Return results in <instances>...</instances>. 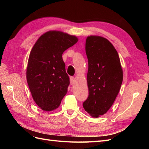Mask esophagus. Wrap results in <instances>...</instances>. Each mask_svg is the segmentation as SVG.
<instances>
[{"mask_svg":"<svg viewBox=\"0 0 149 149\" xmlns=\"http://www.w3.org/2000/svg\"><path fill=\"white\" fill-rule=\"evenodd\" d=\"M74 82H75V80H74V78H73V77H70V84H71V85H73L74 83Z\"/></svg>","mask_w":149,"mask_h":149,"instance_id":"1","label":"esophagus"}]
</instances>
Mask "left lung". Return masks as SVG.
Returning a JSON list of instances; mask_svg holds the SVG:
<instances>
[{"instance_id": "1", "label": "left lung", "mask_w": 149, "mask_h": 149, "mask_svg": "<svg viewBox=\"0 0 149 149\" xmlns=\"http://www.w3.org/2000/svg\"><path fill=\"white\" fill-rule=\"evenodd\" d=\"M85 49L89 96L83 106L93 118H98L113 104L123 83V71L118 52L106 38L89 36Z\"/></svg>"}]
</instances>
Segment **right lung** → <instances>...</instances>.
Returning a JSON list of instances; mask_svg holds the SVG:
<instances>
[{
    "label": "right lung",
    "mask_w": 149,
    "mask_h": 149,
    "mask_svg": "<svg viewBox=\"0 0 149 149\" xmlns=\"http://www.w3.org/2000/svg\"><path fill=\"white\" fill-rule=\"evenodd\" d=\"M78 41L60 31H49L40 36L30 52L26 81L34 101L43 111L60 106L70 84L62 54Z\"/></svg>",
    "instance_id": "1"
}]
</instances>
